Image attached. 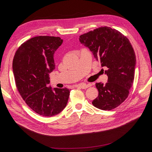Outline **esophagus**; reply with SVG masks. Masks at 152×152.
<instances>
[{
    "instance_id": "34e87169",
    "label": "esophagus",
    "mask_w": 152,
    "mask_h": 152,
    "mask_svg": "<svg viewBox=\"0 0 152 152\" xmlns=\"http://www.w3.org/2000/svg\"><path fill=\"white\" fill-rule=\"evenodd\" d=\"M91 84H79L76 86V87H79V88H81V89H83L88 88V87H91Z\"/></svg>"
}]
</instances>
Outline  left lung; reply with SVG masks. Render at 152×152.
I'll list each match as a JSON object with an SVG mask.
<instances>
[{
    "label": "left lung",
    "instance_id": "8db88e82",
    "mask_svg": "<svg viewBox=\"0 0 152 152\" xmlns=\"http://www.w3.org/2000/svg\"><path fill=\"white\" fill-rule=\"evenodd\" d=\"M79 41L88 47L100 61L108 76V82L95 84L99 96L92 105L102 110H113L127 98L134 79L136 58L129 39L120 32L103 26L79 36Z\"/></svg>",
    "mask_w": 152,
    "mask_h": 152
}]
</instances>
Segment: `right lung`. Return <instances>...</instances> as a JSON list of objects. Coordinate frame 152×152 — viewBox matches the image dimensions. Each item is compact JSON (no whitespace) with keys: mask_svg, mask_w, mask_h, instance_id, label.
Instances as JSON below:
<instances>
[{"mask_svg":"<svg viewBox=\"0 0 152 152\" xmlns=\"http://www.w3.org/2000/svg\"><path fill=\"white\" fill-rule=\"evenodd\" d=\"M59 37L40 36L23 43L13 60L15 84L28 106L42 116L60 113L67 105L70 90L46 87L55 69L53 54L61 45Z\"/></svg>","mask_w":152,"mask_h":152,"instance_id":"right-lung-1","label":"right lung"}]
</instances>
